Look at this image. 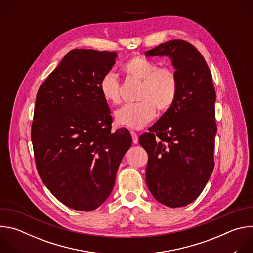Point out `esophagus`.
Listing matches in <instances>:
<instances>
[{
  "label": "esophagus",
  "instance_id": "34e87169",
  "mask_svg": "<svg viewBox=\"0 0 253 253\" xmlns=\"http://www.w3.org/2000/svg\"><path fill=\"white\" fill-rule=\"evenodd\" d=\"M130 133H131V136H132L133 143H134V144H137V143H138V135H137V133L134 132V131H131Z\"/></svg>",
  "mask_w": 253,
  "mask_h": 253
}]
</instances>
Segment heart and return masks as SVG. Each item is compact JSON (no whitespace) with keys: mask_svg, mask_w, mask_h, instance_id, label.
Instances as JSON below:
<instances>
[{"mask_svg":"<svg viewBox=\"0 0 253 253\" xmlns=\"http://www.w3.org/2000/svg\"><path fill=\"white\" fill-rule=\"evenodd\" d=\"M126 75L142 81L136 103L126 104L115 111L117 125L131 129L145 127L156 114V107L161 112L167 111L174 104L178 94V77L174 69L160 67L144 56H135L123 67ZM99 92L103 100L116 105L120 102V84L112 72H108L99 82Z\"/></svg>","mask_w":253,"mask_h":253,"instance_id":"b5f03b06","label":"heart"}]
</instances>
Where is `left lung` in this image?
<instances>
[{"label": "left lung", "instance_id": "1", "mask_svg": "<svg viewBox=\"0 0 253 253\" xmlns=\"http://www.w3.org/2000/svg\"><path fill=\"white\" fill-rule=\"evenodd\" d=\"M145 56L169 57L178 77L174 104L139 137L148 154L146 184L160 203L182 207L199 196L214 168L212 76L203 56L184 40H169Z\"/></svg>", "mask_w": 253, "mask_h": 253}]
</instances>
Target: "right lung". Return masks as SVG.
<instances>
[{
	"instance_id": "add662e5",
	"label": "right lung",
	"mask_w": 253,
	"mask_h": 253,
	"mask_svg": "<svg viewBox=\"0 0 253 253\" xmlns=\"http://www.w3.org/2000/svg\"><path fill=\"white\" fill-rule=\"evenodd\" d=\"M116 58L114 52L72 50L36 97V166L51 193L75 210L92 211L109 197L132 144L127 129L111 131V112L98 87Z\"/></svg>"
}]
</instances>
